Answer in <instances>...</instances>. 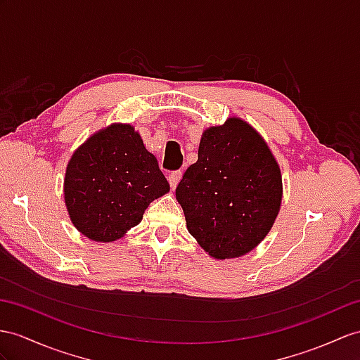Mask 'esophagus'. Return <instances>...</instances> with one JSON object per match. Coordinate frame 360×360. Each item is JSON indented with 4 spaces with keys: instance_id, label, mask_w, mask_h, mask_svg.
<instances>
[{
    "instance_id": "obj_1",
    "label": "esophagus",
    "mask_w": 360,
    "mask_h": 360,
    "mask_svg": "<svg viewBox=\"0 0 360 360\" xmlns=\"http://www.w3.org/2000/svg\"><path fill=\"white\" fill-rule=\"evenodd\" d=\"M180 179H181V171H174L168 175V181H169V185H171L172 189L177 188Z\"/></svg>"
}]
</instances>
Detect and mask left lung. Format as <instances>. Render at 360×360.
I'll return each mask as SVG.
<instances>
[{
    "label": "left lung",
    "instance_id": "1",
    "mask_svg": "<svg viewBox=\"0 0 360 360\" xmlns=\"http://www.w3.org/2000/svg\"><path fill=\"white\" fill-rule=\"evenodd\" d=\"M186 227L217 259L240 258L266 238L281 209L283 175L266 140L229 117L203 131L198 160L175 189Z\"/></svg>",
    "mask_w": 360,
    "mask_h": 360
}]
</instances>
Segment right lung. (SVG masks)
<instances>
[{
	"mask_svg": "<svg viewBox=\"0 0 360 360\" xmlns=\"http://www.w3.org/2000/svg\"><path fill=\"white\" fill-rule=\"evenodd\" d=\"M169 192L155 157L129 124L96 131L73 153L64 179L68 217L86 238L112 243L143 218L151 201Z\"/></svg>",
	"mask_w": 360,
	"mask_h": 360,
	"instance_id": "add662e5",
	"label": "right lung"
}]
</instances>
